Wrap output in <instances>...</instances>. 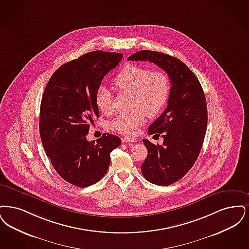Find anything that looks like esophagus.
Returning a JSON list of instances; mask_svg holds the SVG:
<instances>
[{
    "mask_svg": "<svg viewBox=\"0 0 249 249\" xmlns=\"http://www.w3.org/2000/svg\"><path fill=\"white\" fill-rule=\"evenodd\" d=\"M122 141H123L124 143H125V142H136L137 140H136L135 138H129V137H125V138H123V139H122Z\"/></svg>",
    "mask_w": 249,
    "mask_h": 249,
    "instance_id": "esophagus-1",
    "label": "esophagus"
}]
</instances>
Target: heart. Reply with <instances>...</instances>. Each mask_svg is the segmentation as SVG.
<instances>
[{"mask_svg":"<svg viewBox=\"0 0 249 249\" xmlns=\"http://www.w3.org/2000/svg\"><path fill=\"white\" fill-rule=\"evenodd\" d=\"M113 85L121 91L132 94L129 112L120 113L110 122V128L120 134L132 136L142 125L146 115L154 117L165 106L170 94L168 76L148 67L128 64L114 77ZM96 104L103 113L111 110V94L107 87H98Z\"/></svg>","mask_w":249,"mask_h":249,"instance_id":"heart-1","label":"heart"}]
</instances>
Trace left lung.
Instances as JSON below:
<instances>
[{"mask_svg":"<svg viewBox=\"0 0 249 249\" xmlns=\"http://www.w3.org/2000/svg\"><path fill=\"white\" fill-rule=\"evenodd\" d=\"M127 59L156 64L169 76L172 85L167 107L148 129L150 135L162 136V145L144 139L148 156L141 164L148 181L168 186L188 173L202 149L207 125L206 97L195 73L177 57L141 50Z\"/></svg>","mask_w":249,"mask_h":249,"instance_id":"8db88e82","label":"left lung"}]
</instances>
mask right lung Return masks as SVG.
Masks as SVG:
<instances>
[{
    "label": "right lung",
    "instance_id": "1",
    "mask_svg": "<svg viewBox=\"0 0 249 249\" xmlns=\"http://www.w3.org/2000/svg\"><path fill=\"white\" fill-rule=\"evenodd\" d=\"M123 54L93 51L59 67L44 89L40 108V136L46 155L69 183L85 188L108 171L110 152L121 140L103 134L88 141L91 124L99 117L96 93L104 76L119 64Z\"/></svg>",
    "mask_w": 249,
    "mask_h": 249
}]
</instances>
